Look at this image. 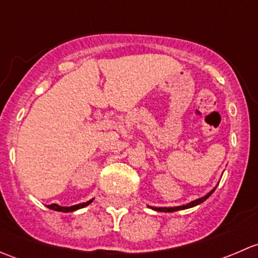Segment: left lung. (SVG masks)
Listing matches in <instances>:
<instances>
[{
	"instance_id": "obj_1",
	"label": "left lung",
	"mask_w": 258,
	"mask_h": 258,
	"mask_svg": "<svg viewBox=\"0 0 258 258\" xmlns=\"http://www.w3.org/2000/svg\"><path fill=\"white\" fill-rule=\"evenodd\" d=\"M215 189L216 188H213L212 191L210 192V194H207L206 196L205 197H201V199H199V200H196V201H192V202H189L188 205H184V206H177V207H152V210H155V211H160V212H175V211H179V210H186V209H189V207H194V206H197V205H200V204H202V202L204 201H206L207 199H209V197L211 196V195L213 194V192H215Z\"/></svg>"
}]
</instances>
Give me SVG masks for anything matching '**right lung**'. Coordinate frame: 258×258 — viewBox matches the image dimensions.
Returning <instances> with one entry per match:
<instances>
[{
    "label": "right lung",
    "instance_id": "right-lung-1",
    "mask_svg": "<svg viewBox=\"0 0 258 258\" xmlns=\"http://www.w3.org/2000/svg\"><path fill=\"white\" fill-rule=\"evenodd\" d=\"M91 202H92V200L88 202H83V204H80V205H75V206H71V207H62V206H58V205L56 204H52V205H48V209L51 210H54V211H59V212H72V211H76V210H80L82 209V207L87 206V205H90Z\"/></svg>",
    "mask_w": 258,
    "mask_h": 258
}]
</instances>
